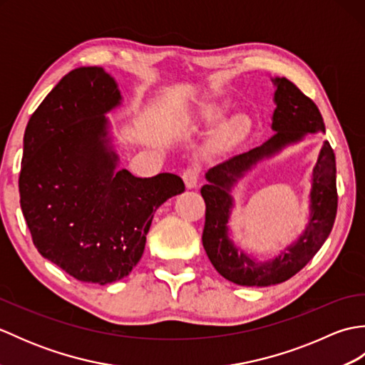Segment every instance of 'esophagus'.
Returning a JSON list of instances; mask_svg holds the SVG:
<instances>
[{
    "mask_svg": "<svg viewBox=\"0 0 365 365\" xmlns=\"http://www.w3.org/2000/svg\"><path fill=\"white\" fill-rule=\"evenodd\" d=\"M182 178H183L185 185H187V188H195L199 182V169L187 168L183 170Z\"/></svg>",
    "mask_w": 365,
    "mask_h": 365,
    "instance_id": "34e87169",
    "label": "esophagus"
}]
</instances>
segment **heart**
I'll return each instance as SVG.
<instances>
[{
  "label": "heart",
  "instance_id": "heart-1",
  "mask_svg": "<svg viewBox=\"0 0 365 365\" xmlns=\"http://www.w3.org/2000/svg\"><path fill=\"white\" fill-rule=\"evenodd\" d=\"M224 111H226V105L224 103H205V105H200L197 108L196 113L192 114V119H195L196 122L212 123L215 120H218L220 118H222ZM245 128H246V120L243 118H235L222 128L221 138L222 139L237 138L243 133Z\"/></svg>",
  "mask_w": 365,
  "mask_h": 365
}]
</instances>
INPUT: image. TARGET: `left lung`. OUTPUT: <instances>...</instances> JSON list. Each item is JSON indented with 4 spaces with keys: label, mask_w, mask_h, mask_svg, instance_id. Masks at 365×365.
I'll return each instance as SVG.
<instances>
[{
    "label": "left lung",
    "mask_w": 365,
    "mask_h": 365,
    "mask_svg": "<svg viewBox=\"0 0 365 365\" xmlns=\"http://www.w3.org/2000/svg\"><path fill=\"white\" fill-rule=\"evenodd\" d=\"M276 84L273 130L268 141L250 152L234 155L205 174L208 183L200 188L205 200L204 250L212 265L227 281L247 287L281 284L304 268L329 237L337 213L336 155L324 141L314 168L311 190V220L298 242L269 262H255L238 251L227 237V221L232 208L229 191L237 178L263 157H269L287 144L297 143L307 133L324 131L319 108L302 94L297 84L287 78L273 80Z\"/></svg>",
    "instance_id": "8db88e82"
}]
</instances>
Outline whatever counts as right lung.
<instances>
[{"label":"right lung","mask_w":365,"mask_h":365,"mask_svg":"<svg viewBox=\"0 0 365 365\" xmlns=\"http://www.w3.org/2000/svg\"><path fill=\"white\" fill-rule=\"evenodd\" d=\"M120 103L102 67L68 72L31 115L23 138L20 205L45 259L83 282L110 284L141 259L157 208L185 191L178 175L115 170L105 113Z\"/></svg>","instance_id":"obj_1"}]
</instances>
